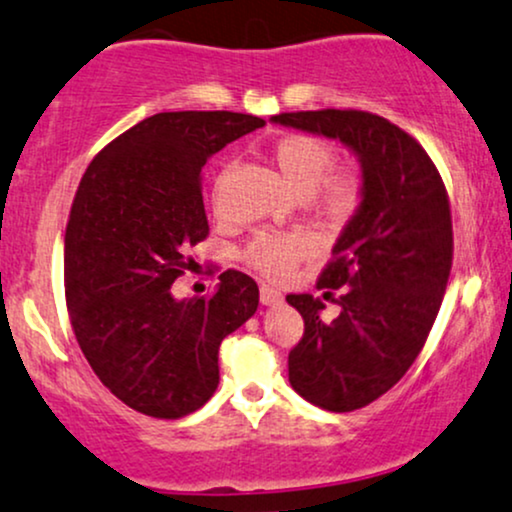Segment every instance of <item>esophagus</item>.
<instances>
[{"mask_svg": "<svg viewBox=\"0 0 512 512\" xmlns=\"http://www.w3.org/2000/svg\"><path fill=\"white\" fill-rule=\"evenodd\" d=\"M280 302H282V292L280 290H275V287H268V285L261 287V304L273 306V304H280Z\"/></svg>", "mask_w": 512, "mask_h": 512, "instance_id": "1", "label": "esophagus"}]
</instances>
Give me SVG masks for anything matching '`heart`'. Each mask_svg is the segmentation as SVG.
I'll use <instances>...</instances> for the list:
<instances>
[{
  "label": "heart",
  "instance_id": "heart-1",
  "mask_svg": "<svg viewBox=\"0 0 512 512\" xmlns=\"http://www.w3.org/2000/svg\"><path fill=\"white\" fill-rule=\"evenodd\" d=\"M273 162L282 179L299 196L317 194L316 203L330 218H347L362 201V177L354 170L330 172L335 150L321 138L287 134L273 146ZM218 201V194H215ZM316 251V239L306 232H261L246 246V261L268 278H282Z\"/></svg>",
  "mask_w": 512,
  "mask_h": 512
}]
</instances>
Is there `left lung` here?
<instances>
[{
    "mask_svg": "<svg viewBox=\"0 0 512 512\" xmlns=\"http://www.w3.org/2000/svg\"><path fill=\"white\" fill-rule=\"evenodd\" d=\"M270 122L333 138L359 160L362 201L318 280L342 287L340 314L326 321L321 299L287 294L304 318L287 359L292 388L321 410H359L405 376L441 309L453 263L446 186L426 150L378 114L285 112Z\"/></svg>",
    "mask_w": 512,
    "mask_h": 512,
    "instance_id": "left-lung-1",
    "label": "left lung"
}]
</instances>
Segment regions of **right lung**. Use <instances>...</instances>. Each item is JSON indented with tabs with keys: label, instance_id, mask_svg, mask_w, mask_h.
<instances>
[{
	"label": "right lung",
	"instance_id": "add662e5",
	"mask_svg": "<svg viewBox=\"0 0 512 512\" xmlns=\"http://www.w3.org/2000/svg\"><path fill=\"white\" fill-rule=\"evenodd\" d=\"M266 124L239 112H160L95 155L64 237L71 326L90 369L131 410L179 419L220 383V342L258 309V285L225 270L208 299H174L208 237L201 167Z\"/></svg>",
	"mask_w": 512,
	"mask_h": 512
}]
</instances>
